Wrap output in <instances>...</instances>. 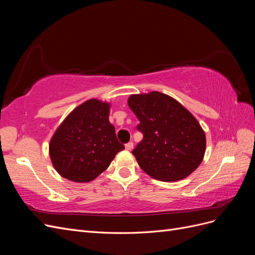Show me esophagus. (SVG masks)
Instances as JSON below:
<instances>
[{"label": "esophagus", "instance_id": "34e87169", "mask_svg": "<svg viewBox=\"0 0 255 255\" xmlns=\"http://www.w3.org/2000/svg\"><path fill=\"white\" fill-rule=\"evenodd\" d=\"M133 148H134V144H133V142H128V143H127V144H126V149H127L128 151L133 150Z\"/></svg>", "mask_w": 255, "mask_h": 255}]
</instances>
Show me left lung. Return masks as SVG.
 I'll return each mask as SVG.
<instances>
[{
    "instance_id": "1",
    "label": "left lung",
    "mask_w": 255,
    "mask_h": 255,
    "mask_svg": "<svg viewBox=\"0 0 255 255\" xmlns=\"http://www.w3.org/2000/svg\"><path fill=\"white\" fill-rule=\"evenodd\" d=\"M128 104L143 134L132 151L142 170L164 182L180 181L194 172L206 149L205 133L195 116L159 91L130 95Z\"/></svg>"
}]
</instances>
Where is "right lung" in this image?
Wrapping results in <instances>:
<instances>
[{
  "instance_id": "obj_1",
  "label": "right lung",
  "mask_w": 255,
  "mask_h": 255,
  "mask_svg": "<svg viewBox=\"0 0 255 255\" xmlns=\"http://www.w3.org/2000/svg\"><path fill=\"white\" fill-rule=\"evenodd\" d=\"M111 103L90 99L60 123L49 143L54 169L65 179L87 183L106 170L125 149L110 122Z\"/></svg>"
}]
</instances>
